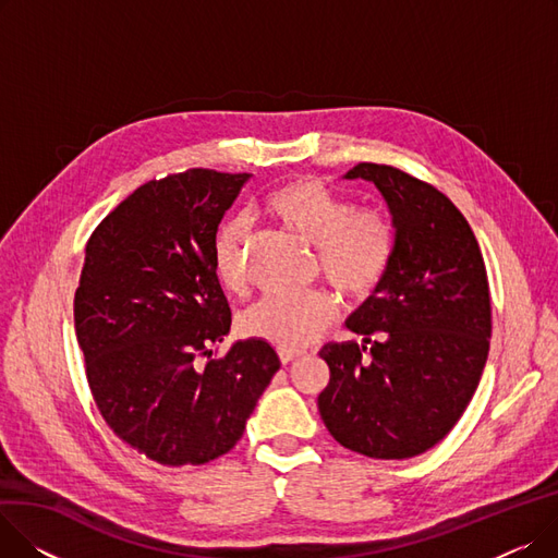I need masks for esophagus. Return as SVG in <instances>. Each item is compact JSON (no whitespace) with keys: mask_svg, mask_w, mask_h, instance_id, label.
Listing matches in <instances>:
<instances>
[{"mask_svg":"<svg viewBox=\"0 0 558 558\" xmlns=\"http://www.w3.org/2000/svg\"><path fill=\"white\" fill-rule=\"evenodd\" d=\"M301 355L299 353H282L280 350V362H282V366H287V364H291V362H296Z\"/></svg>","mask_w":558,"mask_h":558,"instance_id":"esophagus-1","label":"esophagus"}]
</instances>
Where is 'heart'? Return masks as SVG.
Here are the masks:
<instances>
[{"label": "heart", "instance_id": "obj_1", "mask_svg": "<svg viewBox=\"0 0 558 558\" xmlns=\"http://www.w3.org/2000/svg\"><path fill=\"white\" fill-rule=\"evenodd\" d=\"M264 210L312 246L324 276L343 299L362 301L383 282L393 255V228L375 208L353 203L316 179H291L264 196ZM248 223L223 221L213 238V264L234 294L248 287ZM337 318V303L324 291L267 299L242 318L244 335L267 341L282 353H299Z\"/></svg>", "mask_w": 558, "mask_h": 558}]
</instances>
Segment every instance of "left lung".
I'll use <instances>...</instances> for the list:
<instances>
[{
  "instance_id": "8db88e82",
  "label": "left lung",
  "mask_w": 558,
  "mask_h": 558,
  "mask_svg": "<svg viewBox=\"0 0 558 558\" xmlns=\"http://www.w3.org/2000/svg\"><path fill=\"white\" fill-rule=\"evenodd\" d=\"M393 217V255L345 326L364 343L320 348L330 385L318 412L343 448L409 459L434 448L471 402L490 345V294L480 244L457 205L391 165L360 162Z\"/></svg>"
}]
</instances>
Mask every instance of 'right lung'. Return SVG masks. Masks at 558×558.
<instances>
[{
	"mask_svg": "<svg viewBox=\"0 0 558 558\" xmlns=\"http://www.w3.org/2000/svg\"><path fill=\"white\" fill-rule=\"evenodd\" d=\"M248 179L196 167L149 181L85 244L74 328L87 385L106 425L162 465L226 454L280 368L259 339L210 350L230 330L213 238Z\"/></svg>",
	"mask_w": 558,
	"mask_h": 558,
	"instance_id": "1",
	"label": "right lung"
}]
</instances>
